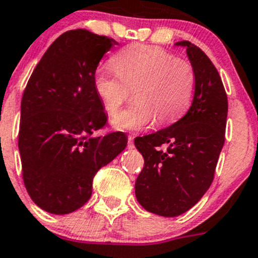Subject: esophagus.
<instances>
[{"label":"esophagus","instance_id":"1","mask_svg":"<svg viewBox=\"0 0 258 258\" xmlns=\"http://www.w3.org/2000/svg\"><path fill=\"white\" fill-rule=\"evenodd\" d=\"M134 139H135V137L132 136V135H130V136H128V141H127V146H128V149H134V147H135Z\"/></svg>","mask_w":258,"mask_h":258}]
</instances>
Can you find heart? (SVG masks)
<instances>
[{
	"label": "heart",
	"mask_w": 258,
	"mask_h": 258,
	"mask_svg": "<svg viewBox=\"0 0 258 258\" xmlns=\"http://www.w3.org/2000/svg\"><path fill=\"white\" fill-rule=\"evenodd\" d=\"M101 67L93 77L94 89L103 108L116 114L135 89L136 104L122 111L112 123L118 130H141L156 118L160 126L179 119L191 104L197 88L192 64L174 57L162 47L146 44L126 46Z\"/></svg>",
	"instance_id": "b5f03b06"
}]
</instances>
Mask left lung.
I'll list each match as a JSON object with an SVG mask.
<instances>
[{"mask_svg":"<svg viewBox=\"0 0 258 258\" xmlns=\"http://www.w3.org/2000/svg\"><path fill=\"white\" fill-rule=\"evenodd\" d=\"M186 47L196 69L197 88L191 106L171 126L135 139L144 156V169L135 184L139 203L147 212L177 217L196 206L214 179L226 139L228 101L218 71L206 52L190 41ZM166 144L165 152L159 149Z\"/></svg>","mask_w":258,"mask_h":258,"instance_id":"obj_1","label":"left lung"}]
</instances>
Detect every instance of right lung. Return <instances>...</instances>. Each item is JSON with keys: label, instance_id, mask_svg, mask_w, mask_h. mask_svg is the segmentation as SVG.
Here are the masks:
<instances>
[{"label": "right lung", "instance_id": "1", "mask_svg": "<svg viewBox=\"0 0 258 258\" xmlns=\"http://www.w3.org/2000/svg\"><path fill=\"white\" fill-rule=\"evenodd\" d=\"M116 44L88 30L64 32L42 55L22 94V179L34 203L51 214L83 207L94 175L127 145L123 132L94 136L107 116L93 77Z\"/></svg>", "mask_w": 258, "mask_h": 258}]
</instances>
